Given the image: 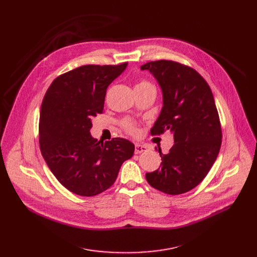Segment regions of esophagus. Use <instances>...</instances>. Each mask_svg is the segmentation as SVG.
I'll return each instance as SVG.
<instances>
[{
	"mask_svg": "<svg viewBox=\"0 0 257 257\" xmlns=\"http://www.w3.org/2000/svg\"><path fill=\"white\" fill-rule=\"evenodd\" d=\"M147 150H148V147H147V146L137 144V145H136V150H134V153H136V154H140V153L146 152Z\"/></svg>",
	"mask_w": 257,
	"mask_h": 257,
	"instance_id": "34e87169",
	"label": "esophagus"
}]
</instances>
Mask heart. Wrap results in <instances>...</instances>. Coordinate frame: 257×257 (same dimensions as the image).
I'll return each mask as SVG.
<instances>
[{
  "instance_id": "b5f03b06",
  "label": "heart",
  "mask_w": 257,
  "mask_h": 257,
  "mask_svg": "<svg viewBox=\"0 0 257 257\" xmlns=\"http://www.w3.org/2000/svg\"><path fill=\"white\" fill-rule=\"evenodd\" d=\"M147 87H154V86L150 82H148V81L142 80L136 85V90L137 89H142V88H147ZM121 127H123V129L127 133L132 134V136H137L138 132H139V129H138L136 121H133L132 119H124L123 121H121Z\"/></svg>"
}]
</instances>
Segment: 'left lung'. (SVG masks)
Instances as JSON below:
<instances>
[{
    "instance_id": "obj_1",
    "label": "left lung",
    "mask_w": 257,
    "mask_h": 257,
    "mask_svg": "<svg viewBox=\"0 0 257 257\" xmlns=\"http://www.w3.org/2000/svg\"><path fill=\"white\" fill-rule=\"evenodd\" d=\"M141 69L149 70L163 89L164 106L151 134L174 133V145L167 154L158 148L160 168L147 173L146 179L168 195L190 192L206 177L222 144L212 91L196 70L177 61H149Z\"/></svg>"
}]
</instances>
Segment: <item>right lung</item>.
Listing matches in <instances>:
<instances>
[{"mask_svg": "<svg viewBox=\"0 0 257 257\" xmlns=\"http://www.w3.org/2000/svg\"><path fill=\"white\" fill-rule=\"evenodd\" d=\"M127 62L86 64L58 76L40 108L39 147L48 167L70 192L99 195L115 181L120 166L132 157L134 145L120 138H91V119L103 113L108 85Z\"/></svg>", "mask_w": 257, "mask_h": 257, "instance_id": "right-lung-1", "label": "right lung"}]
</instances>
